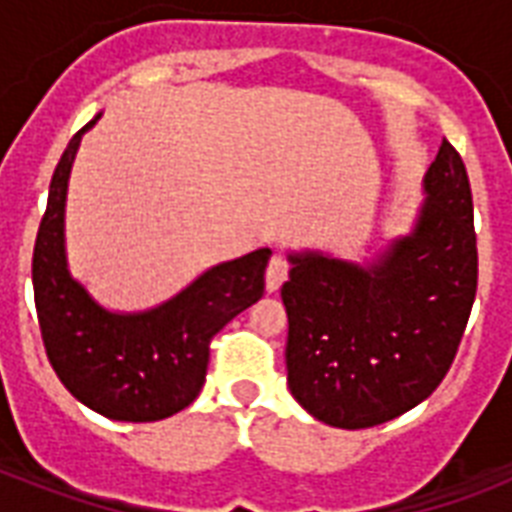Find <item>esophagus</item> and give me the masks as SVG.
<instances>
[{
  "label": "esophagus",
  "instance_id": "1",
  "mask_svg": "<svg viewBox=\"0 0 512 512\" xmlns=\"http://www.w3.org/2000/svg\"><path fill=\"white\" fill-rule=\"evenodd\" d=\"M287 273H289V265L284 257H273L271 263H268V271H265V289L268 292H276V289L287 281Z\"/></svg>",
  "mask_w": 512,
  "mask_h": 512
}]
</instances>
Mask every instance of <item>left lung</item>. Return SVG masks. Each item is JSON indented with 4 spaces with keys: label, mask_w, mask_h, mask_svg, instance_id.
<instances>
[{
    "label": "left lung",
    "mask_w": 512,
    "mask_h": 512,
    "mask_svg": "<svg viewBox=\"0 0 512 512\" xmlns=\"http://www.w3.org/2000/svg\"><path fill=\"white\" fill-rule=\"evenodd\" d=\"M412 231L366 263L289 252L287 382L332 428L409 412L438 388L476 300L478 252L465 164L449 140L422 177Z\"/></svg>",
    "instance_id": "left-lung-1"
}]
</instances>
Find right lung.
Returning <instances> with one entry per match:
<instances>
[{"label": "right lung", "mask_w": 512, "mask_h": 512, "mask_svg": "<svg viewBox=\"0 0 512 512\" xmlns=\"http://www.w3.org/2000/svg\"><path fill=\"white\" fill-rule=\"evenodd\" d=\"M60 156L34 244V303L44 350L68 393L119 422L172 417L199 396L209 340L265 292L271 249L212 265L175 297L138 313L108 311L68 271L66 196L82 135Z\"/></svg>", "instance_id": "add662e5"}]
</instances>
